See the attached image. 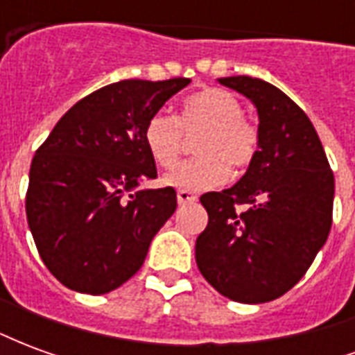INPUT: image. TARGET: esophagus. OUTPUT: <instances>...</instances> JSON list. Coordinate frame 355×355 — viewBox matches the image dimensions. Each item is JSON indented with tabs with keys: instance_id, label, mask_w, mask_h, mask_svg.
I'll return each mask as SVG.
<instances>
[{
	"instance_id": "1",
	"label": "esophagus",
	"mask_w": 355,
	"mask_h": 355,
	"mask_svg": "<svg viewBox=\"0 0 355 355\" xmlns=\"http://www.w3.org/2000/svg\"><path fill=\"white\" fill-rule=\"evenodd\" d=\"M177 200L180 205H188V203H196V201H198V196L192 192H188V190H178Z\"/></svg>"
}]
</instances>
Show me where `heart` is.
Returning a JSON list of instances; mask_svg holds the SVG:
<instances>
[{
	"mask_svg": "<svg viewBox=\"0 0 355 355\" xmlns=\"http://www.w3.org/2000/svg\"><path fill=\"white\" fill-rule=\"evenodd\" d=\"M193 142L198 157L169 171L163 182L200 192L223 184L232 171L251 167L261 148V135L247 117L236 94L207 87L182 102L180 116L155 112L144 127V144L157 167L177 165L186 148V135L200 132Z\"/></svg>",
	"mask_w": 355,
	"mask_h": 355,
	"instance_id": "obj_1",
	"label": "heart"
}]
</instances>
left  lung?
I'll list each match as a JSON object with an SVG mask.
<instances>
[{"label": "left lung", "mask_w": 355, "mask_h": 355, "mask_svg": "<svg viewBox=\"0 0 355 355\" xmlns=\"http://www.w3.org/2000/svg\"><path fill=\"white\" fill-rule=\"evenodd\" d=\"M218 81L253 101L261 148L239 182L200 198L209 223L196 262L220 295L261 304L293 289L325 243L335 177L312 121L283 91L249 76Z\"/></svg>", "instance_id": "1"}]
</instances>
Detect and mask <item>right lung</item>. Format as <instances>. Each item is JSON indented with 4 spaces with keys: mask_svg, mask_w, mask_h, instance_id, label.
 <instances>
[{
    "mask_svg": "<svg viewBox=\"0 0 355 355\" xmlns=\"http://www.w3.org/2000/svg\"><path fill=\"white\" fill-rule=\"evenodd\" d=\"M188 83V78L110 83L76 102L37 148L28 224L42 261L68 289L104 295L123 285L175 213L171 186L139 190L157 177L144 127Z\"/></svg>",
    "mask_w": 355,
    "mask_h": 355,
    "instance_id": "obj_1",
    "label": "right lung"
}]
</instances>
